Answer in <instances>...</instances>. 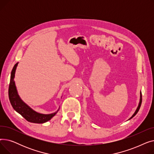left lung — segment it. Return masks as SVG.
Returning a JSON list of instances; mask_svg holds the SVG:
<instances>
[{
	"label": "left lung",
	"mask_w": 154,
	"mask_h": 154,
	"mask_svg": "<svg viewBox=\"0 0 154 154\" xmlns=\"http://www.w3.org/2000/svg\"><path fill=\"white\" fill-rule=\"evenodd\" d=\"M141 103H142V93H141V92H140V102H139V106H138V107H137V110H135V112L134 114H133V116H132L130 119H129V120H130V119H132V118H133V117L137 114V112H139V109H140V106H141Z\"/></svg>",
	"instance_id": "left-lung-1"
}]
</instances>
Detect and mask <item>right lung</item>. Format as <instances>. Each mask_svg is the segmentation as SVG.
Segmentation results:
<instances>
[{
	"instance_id": "add662e5",
	"label": "right lung",
	"mask_w": 154,
	"mask_h": 154,
	"mask_svg": "<svg viewBox=\"0 0 154 154\" xmlns=\"http://www.w3.org/2000/svg\"><path fill=\"white\" fill-rule=\"evenodd\" d=\"M17 65L18 63L15 64L14 67L12 69L9 87V97L12 106L16 112H18L19 114H20L29 122L36 124L45 123L47 122V121L50 120L57 113L59 110L51 114H40V113L32 110L26 103H24L20 99V97L18 95L17 89H16L15 82L14 81L15 72Z\"/></svg>"
}]
</instances>
